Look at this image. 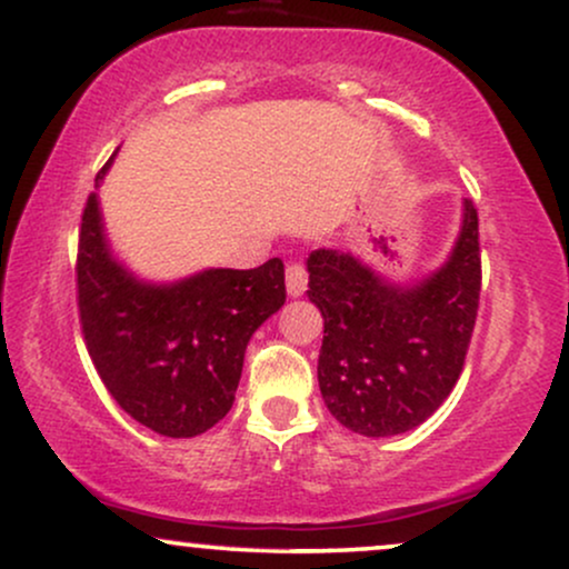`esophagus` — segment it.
I'll use <instances>...</instances> for the list:
<instances>
[{"label":"esophagus","instance_id":"esophagus-1","mask_svg":"<svg viewBox=\"0 0 569 569\" xmlns=\"http://www.w3.org/2000/svg\"><path fill=\"white\" fill-rule=\"evenodd\" d=\"M286 289L291 297H302L307 289V270L302 262H289L286 264Z\"/></svg>","mask_w":569,"mask_h":569}]
</instances>
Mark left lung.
<instances>
[{
  "label": "left lung",
  "instance_id": "8db88e82",
  "mask_svg": "<svg viewBox=\"0 0 569 569\" xmlns=\"http://www.w3.org/2000/svg\"><path fill=\"white\" fill-rule=\"evenodd\" d=\"M307 270V293L323 315L318 385L333 419L366 437L427 421L463 371L480 310V219L471 198L448 264L419 286L397 289L328 249L312 251Z\"/></svg>",
  "mask_w": 569,
  "mask_h": 569
}]
</instances>
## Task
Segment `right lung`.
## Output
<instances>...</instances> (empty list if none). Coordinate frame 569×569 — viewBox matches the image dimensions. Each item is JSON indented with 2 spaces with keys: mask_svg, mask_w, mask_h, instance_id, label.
I'll return each instance as SVG.
<instances>
[{
  "mask_svg": "<svg viewBox=\"0 0 569 569\" xmlns=\"http://www.w3.org/2000/svg\"><path fill=\"white\" fill-rule=\"evenodd\" d=\"M283 302L278 257L254 270H207L174 286L140 283L111 259L98 196L89 193L77 254L81 337L102 385L142 427L196 437L224 419L251 333Z\"/></svg>",
  "mask_w": 569,
  "mask_h": 569,
  "instance_id": "1",
  "label": "right lung"
}]
</instances>
